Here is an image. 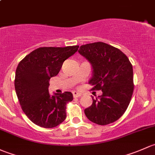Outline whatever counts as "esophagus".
<instances>
[{"instance_id": "1", "label": "esophagus", "mask_w": 155, "mask_h": 155, "mask_svg": "<svg viewBox=\"0 0 155 155\" xmlns=\"http://www.w3.org/2000/svg\"><path fill=\"white\" fill-rule=\"evenodd\" d=\"M72 94H73V97H74V98H78V97L81 96V94L79 93V92H76V91H74V92H72Z\"/></svg>"}]
</instances>
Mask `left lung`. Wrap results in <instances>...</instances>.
<instances>
[{
    "label": "left lung",
    "mask_w": 155,
    "mask_h": 155,
    "mask_svg": "<svg viewBox=\"0 0 155 155\" xmlns=\"http://www.w3.org/2000/svg\"><path fill=\"white\" fill-rule=\"evenodd\" d=\"M78 52L92 64V90H101L84 113L91 122L100 125L113 123L125 113L134 92L133 67L127 56L117 48L98 42L84 45Z\"/></svg>",
    "instance_id": "1"
}]
</instances>
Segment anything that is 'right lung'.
<instances>
[{
	"label": "right lung",
	"mask_w": 155,
	"mask_h": 155,
	"mask_svg": "<svg viewBox=\"0 0 155 155\" xmlns=\"http://www.w3.org/2000/svg\"><path fill=\"white\" fill-rule=\"evenodd\" d=\"M78 48L41 47L18 63L15 71V92L23 112L36 125L51 128L66 119V104L73 100L72 93L64 92L50 95L49 80L57 75L63 62Z\"/></svg>",
	"instance_id": "1"
}]
</instances>
